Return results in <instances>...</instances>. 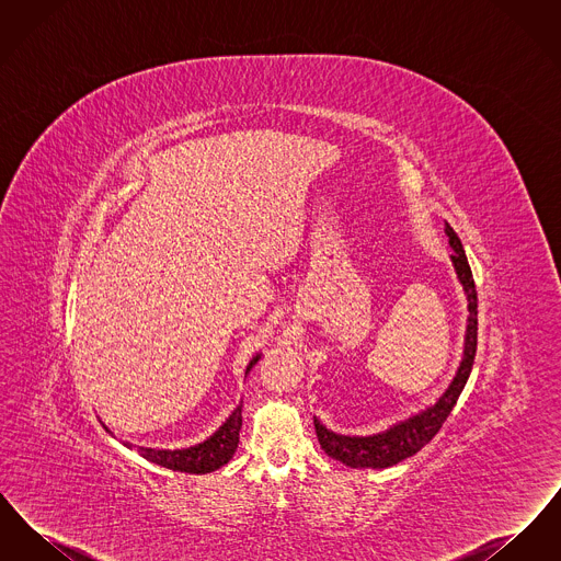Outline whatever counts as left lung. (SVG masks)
Instances as JSON below:
<instances>
[{
	"label": "left lung",
	"instance_id": "left-lung-1",
	"mask_svg": "<svg viewBox=\"0 0 561 561\" xmlns=\"http://www.w3.org/2000/svg\"><path fill=\"white\" fill-rule=\"evenodd\" d=\"M446 236L448 243L453 248L450 261H453L456 277L467 296V330H465V348H462V359L458 364V370L454 374L448 389L437 398L435 403L427 405L425 410L403 419L400 423L391 425L385 431H378L373 435H341L334 433L325 425H321L320 419L313 416L316 423V433L320 439L321 450L345 462L353 469H387L401 462L408 456H414L425 444H428L435 433L446 423L448 414L453 412L458 396L462 393L467 378L473 368L476 362V351H478V293H476V282L473 273L469 267L467 254L462 250V243L458 236L454 233L453 227L446 222Z\"/></svg>",
	"mask_w": 561,
	"mask_h": 561
}]
</instances>
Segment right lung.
Instances as JSON below:
<instances>
[{"instance_id":"obj_1","label":"right lung","mask_w":561,"mask_h":561,"mask_svg":"<svg viewBox=\"0 0 561 561\" xmlns=\"http://www.w3.org/2000/svg\"><path fill=\"white\" fill-rule=\"evenodd\" d=\"M261 359V353H256L250 364L245 366V374L256 366V362ZM241 431V403L229 414V419L214 431L210 437H206L204 442L181 448V450H165V448H145V446H134L130 442H126L128 448H136L142 458H147L149 462H156L165 469L172 471H183V473H213L216 469H220L222 465H227L233 454L238 450L240 444Z\"/></svg>"}]
</instances>
